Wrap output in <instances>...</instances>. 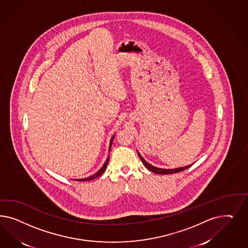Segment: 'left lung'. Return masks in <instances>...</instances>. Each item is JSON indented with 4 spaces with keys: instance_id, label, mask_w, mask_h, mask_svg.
Wrapping results in <instances>:
<instances>
[{
    "instance_id": "1",
    "label": "left lung",
    "mask_w": 248,
    "mask_h": 248,
    "mask_svg": "<svg viewBox=\"0 0 248 248\" xmlns=\"http://www.w3.org/2000/svg\"><path fill=\"white\" fill-rule=\"evenodd\" d=\"M137 154H138V156L140 158V160L143 162V165H144L148 170H150L151 172H153V173H159V174L179 173V172H182V171H184V170H186L190 166H192V165H186V166H184V167L174 168V169H163V168H158V167H155V166L151 165L150 164H148V163L141 156V155H140L138 152H137Z\"/></svg>"
}]
</instances>
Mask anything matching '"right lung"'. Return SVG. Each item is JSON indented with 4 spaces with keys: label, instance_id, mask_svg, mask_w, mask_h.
I'll return each instance as SVG.
<instances>
[{
    "label": "right lung",
    "instance_id": "add662e5",
    "mask_svg": "<svg viewBox=\"0 0 248 248\" xmlns=\"http://www.w3.org/2000/svg\"><path fill=\"white\" fill-rule=\"evenodd\" d=\"M113 138H114V135H113V137H112V139H111V141H110V145H109V152L111 150V146H112V143H113ZM109 156L107 157L106 159V161H105V165H103V167L98 171L97 173H94V174H93V175H91L89 177H87V178H83V179H77V181H90L93 180V179H95L96 177L98 176H100L101 174L103 173H105V169H106V167H107V165H108V162H109Z\"/></svg>",
    "mask_w": 248,
    "mask_h": 248
}]
</instances>
